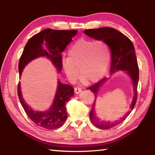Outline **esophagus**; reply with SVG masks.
<instances>
[{
  "instance_id": "obj_1",
  "label": "esophagus",
  "mask_w": 155,
  "mask_h": 155,
  "mask_svg": "<svg viewBox=\"0 0 155 155\" xmlns=\"http://www.w3.org/2000/svg\"><path fill=\"white\" fill-rule=\"evenodd\" d=\"M81 91V88L80 87H74V92L76 94H78Z\"/></svg>"
}]
</instances>
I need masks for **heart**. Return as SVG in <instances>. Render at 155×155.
Here are the masks:
<instances>
[{
  "mask_svg": "<svg viewBox=\"0 0 155 155\" xmlns=\"http://www.w3.org/2000/svg\"><path fill=\"white\" fill-rule=\"evenodd\" d=\"M69 57H63V70L70 80L77 79L78 69L81 80L94 83L103 77L108 69L111 52L109 46L101 41L81 39L68 50Z\"/></svg>",
  "mask_w": 155,
  "mask_h": 155,
  "instance_id": "b5f03b06",
  "label": "heart"
}]
</instances>
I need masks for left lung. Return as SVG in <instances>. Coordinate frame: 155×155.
<instances>
[{
    "label": "left lung",
    "mask_w": 155,
    "mask_h": 155,
    "mask_svg": "<svg viewBox=\"0 0 155 155\" xmlns=\"http://www.w3.org/2000/svg\"><path fill=\"white\" fill-rule=\"evenodd\" d=\"M84 33L96 40H103L109 46L111 51V73L117 70H126L128 74L132 78L133 86H134V97L130 105V110H133L137 98L139 67L135 54V48L132 41L123 33L115 28L110 27L87 29L84 31ZM106 79L107 78H104L87 88L90 89L94 94L95 98L97 97L96 94L98 88L101 87L102 84L105 82ZM95 101L93 103L92 108L90 113V118L94 125L101 129H109L119 124L127 118L130 113V111L127 112L126 115L122 118H120L118 120H115L114 122L103 120L98 118L96 115V112L94 110Z\"/></svg>",
    "instance_id": "left-lung-1"
}]
</instances>
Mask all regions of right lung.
<instances>
[{
	"instance_id": "1",
	"label": "right lung",
	"mask_w": 155,
	"mask_h": 155,
	"mask_svg": "<svg viewBox=\"0 0 155 155\" xmlns=\"http://www.w3.org/2000/svg\"><path fill=\"white\" fill-rule=\"evenodd\" d=\"M77 33V30H54L46 28L31 38L26 44L20 57L18 70L20 76L23 68L28 62L39 57H47L60 72L62 69L61 52ZM18 95L25 111L32 121L39 127L48 130L61 127L68 117L66 103L74 95V88L59 81L58 88L53 104L47 111H35L25 103L18 85Z\"/></svg>"
}]
</instances>
